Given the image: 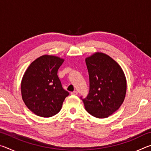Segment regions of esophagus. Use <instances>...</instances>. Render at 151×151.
I'll return each mask as SVG.
<instances>
[{
  "mask_svg": "<svg viewBox=\"0 0 151 151\" xmlns=\"http://www.w3.org/2000/svg\"><path fill=\"white\" fill-rule=\"evenodd\" d=\"M77 94H78V92L76 91H73V92H72V93H71V94H72V95H77Z\"/></svg>",
  "mask_w": 151,
  "mask_h": 151,
  "instance_id": "obj_1",
  "label": "esophagus"
}]
</instances>
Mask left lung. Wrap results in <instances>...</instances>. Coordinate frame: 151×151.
Masks as SVG:
<instances>
[{
    "instance_id": "obj_1",
    "label": "left lung",
    "mask_w": 151,
    "mask_h": 151,
    "mask_svg": "<svg viewBox=\"0 0 151 151\" xmlns=\"http://www.w3.org/2000/svg\"><path fill=\"white\" fill-rule=\"evenodd\" d=\"M85 62L89 75V93L85 99L81 98L89 114L96 118H106L123 103L126 77L119 64L104 53H94Z\"/></svg>"
}]
</instances>
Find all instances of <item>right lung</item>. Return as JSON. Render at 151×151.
Returning <instances> with one entry per match:
<instances>
[{
  "label": "right lung",
  "mask_w": 151,
  "mask_h": 151,
  "mask_svg": "<svg viewBox=\"0 0 151 151\" xmlns=\"http://www.w3.org/2000/svg\"><path fill=\"white\" fill-rule=\"evenodd\" d=\"M63 62L60 57L43 55L33 61L25 71L21 81L22 98L29 109L38 116L57 114L69 95L57 75Z\"/></svg>",
  "instance_id": "right-lung-1"
}]
</instances>
